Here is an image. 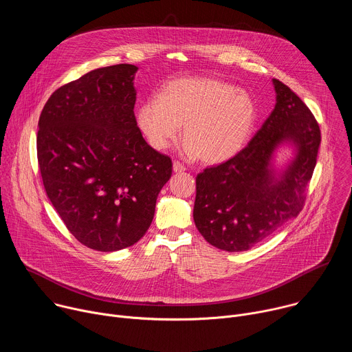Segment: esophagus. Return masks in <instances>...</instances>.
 Listing matches in <instances>:
<instances>
[{
    "label": "esophagus",
    "mask_w": 352,
    "mask_h": 352,
    "mask_svg": "<svg viewBox=\"0 0 352 352\" xmlns=\"http://www.w3.org/2000/svg\"><path fill=\"white\" fill-rule=\"evenodd\" d=\"M173 170H174V173H178V174H179V173H184L186 168H185L179 162H174V163H173Z\"/></svg>",
    "instance_id": "34e87169"
}]
</instances>
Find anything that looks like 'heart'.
Returning <instances> with one entry per match:
<instances>
[{
  "mask_svg": "<svg viewBox=\"0 0 352 352\" xmlns=\"http://www.w3.org/2000/svg\"><path fill=\"white\" fill-rule=\"evenodd\" d=\"M256 121L254 97L214 78L175 79L138 109L139 129L153 148H167L184 126L188 153L208 164L239 153Z\"/></svg>",
  "mask_w": 352,
  "mask_h": 352,
  "instance_id": "obj_1",
  "label": "heart"
}]
</instances>
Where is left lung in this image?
I'll use <instances>...</instances> for the list:
<instances>
[{
    "label": "left lung",
    "mask_w": 352,
    "mask_h": 352,
    "mask_svg": "<svg viewBox=\"0 0 352 352\" xmlns=\"http://www.w3.org/2000/svg\"><path fill=\"white\" fill-rule=\"evenodd\" d=\"M276 106L238 155L196 177L193 220L213 246L242 252L296 217L305 204L320 129L314 114L287 85L273 79ZM288 142L294 157L284 170L272 164L275 150Z\"/></svg>",
    "instance_id": "1"
}]
</instances>
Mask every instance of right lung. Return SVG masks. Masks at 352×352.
<instances>
[{
	"mask_svg": "<svg viewBox=\"0 0 352 352\" xmlns=\"http://www.w3.org/2000/svg\"><path fill=\"white\" fill-rule=\"evenodd\" d=\"M136 71L131 64L90 71L50 96L38 120L45 193L69 232L100 252L146 234L173 173L171 159L138 128Z\"/></svg>",
	"mask_w": 352,
	"mask_h": 352,
	"instance_id": "add662e5",
	"label": "right lung"
}]
</instances>
